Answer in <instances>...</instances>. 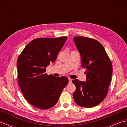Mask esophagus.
Returning <instances> with one entry per match:
<instances>
[{"label":"esophagus","instance_id":"34e87169","mask_svg":"<svg viewBox=\"0 0 127 127\" xmlns=\"http://www.w3.org/2000/svg\"><path fill=\"white\" fill-rule=\"evenodd\" d=\"M72 82V80L70 79V78H69V82L71 83Z\"/></svg>","mask_w":127,"mask_h":127}]
</instances>
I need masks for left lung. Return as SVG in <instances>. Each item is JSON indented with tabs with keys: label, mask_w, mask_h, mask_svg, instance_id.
Here are the masks:
<instances>
[{
	"label": "left lung",
	"mask_w": 127,
	"mask_h": 127,
	"mask_svg": "<svg viewBox=\"0 0 127 127\" xmlns=\"http://www.w3.org/2000/svg\"><path fill=\"white\" fill-rule=\"evenodd\" d=\"M74 41L80 54L82 66L86 68L87 77L85 82L72 81L76 86L74 100L80 106H95L107 95L111 81L112 63L103 46L97 40L76 36Z\"/></svg>",
	"instance_id": "1"
}]
</instances>
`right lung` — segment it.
<instances>
[{"label": "right lung", "instance_id": "right-lung-1", "mask_svg": "<svg viewBox=\"0 0 127 127\" xmlns=\"http://www.w3.org/2000/svg\"><path fill=\"white\" fill-rule=\"evenodd\" d=\"M67 38L33 40L18 57L17 67L21 90L27 100L37 108L46 110L55 106L69 82L65 76L45 73L46 68L56 61Z\"/></svg>", "mask_w": 127, "mask_h": 127}]
</instances>
